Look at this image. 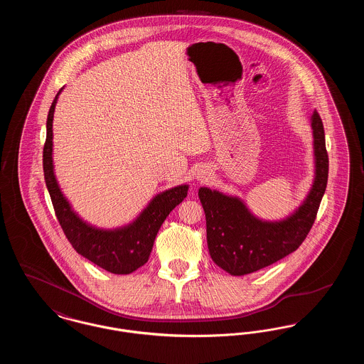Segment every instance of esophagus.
Listing matches in <instances>:
<instances>
[{
  "label": "esophagus",
  "instance_id": "1",
  "mask_svg": "<svg viewBox=\"0 0 364 364\" xmlns=\"http://www.w3.org/2000/svg\"><path fill=\"white\" fill-rule=\"evenodd\" d=\"M195 177H196L198 180H200V181H202V180H205V178L208 177V171H206L205 168H200V169H198V171H196Z\"/></svg>",
  "mask_w": 364,
  "mask_h": 364
}]
</instances>
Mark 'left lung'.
I'll return each mask as SVG.
<instances>
[{"mask_svg":"<svg viewBox=\"0 0 364 364\" xmlns=\"http://www.w3.org/2000/svg\"><path fill=\"white\" fill-rule=\"evenodd\" d=\"M315 177L301 206L281 221H262L236 196L208 187L199 188L206 214L208 252L232 276H244L267 267L296 251L307 237L326 190L329 158L323 124L315 110L311 116Z\"/></svg>","mask_w":364,"mask_h":364,"instance_id":"left-lung-1","label":"left lung"}]
</instances>
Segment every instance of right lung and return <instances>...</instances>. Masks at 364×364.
I'll list each match as a JSON object with an SVG mask.
<instances>
[{
  "label": "right lung",
  "instance_id": "right-lung-1",
  "mask_svg": "<svg viewBox=\"0 0 364 364\" xmlns=\"http://www.w3.org/2000/svg\"><path fill=\"white\" fill-rule=\"evenodd\" d=\"M61 91L63 88L57 92L49 109L43 146L45 181L57 220L77 254L109 273L129 274L149 260L159 228L169 213L184 200L188 186H178L158 193L129 225L106 230L85 223L63 195L53 168V116Z\"/></svg>",
  "mask_w": 364,
  "mask_h": 364
}]
</instances>
